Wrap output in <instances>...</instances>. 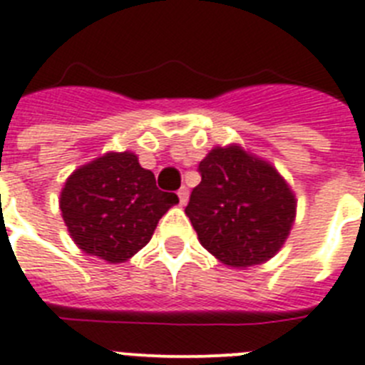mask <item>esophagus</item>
I'll return each mask as SVG.
<instances>
[{
    "mask_svg": "<svg viewBox=\"0 0 365 365\" xmlns=\"http://www.w3.org/2000/svg\"><path fill=\"white\" fill-rule=\"evenodd\" d=\"M177 196H179V201H180V205H186V201H188V188H180L179 192H177Z\"/></svg>",
    "mask_w": 365,
    "mask_h": 365,
    "instance_id": "esophagus-1",
    "label": "esophagus"
}]
</instances>
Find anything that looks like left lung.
<instances>
[{"instance_id":"1","label":"left lung","mask_w":365,"mask_h":365,"mask_svg":"<svg viewBox=\"0 0 365 365\" xmlns=\"http://www.w3.org/2000/svg\"><path fill=\"white\" fill-rule=\"evenodd\" d=\"M200 173L185 212L201 247L239 269L273 258L296 220V196L282 175L237 143L212 148Z\"/></svg>"}]
</instances>
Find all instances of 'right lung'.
Instances as JSON below:
<instances>
[{
    "label": "right lung",
    "instance_id": "obj_1",
    "mask_svg": "<svg viewBox=\"0 0 365 365\" xmlns=\"http://www.w3.org/2000/svg\"><path fill=\"white\" fill-rule=\"evenodd\" d=\"M179 203L162 192L137 154L105 153L67 177L60 211L78 249L109 264L130 260L150 241L158 220Z\"/></svg>",
    "mask_w": 365,
    "mask_h": 365
}]
</instances>
